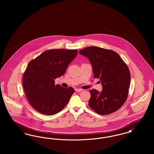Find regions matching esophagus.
<instances>
[{
	"label": "esophagus",
	"mask_w": 154,
	"mask_h": 154,
	"mask_svg": "<svg viewBox=\"0 0 154 154\" xmlns=\"http://www.w3.org/2000/svg\"><path fill=\"white\" fill-rule=\"evenodd\" d=\"M82 91V89H77H77H75V91L77 92H80Z\"/></svg>",
	"instance_id": "34e87169"
}]
</instances>
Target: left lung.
<instances>
[{
  "label": "left lung",
  "instance_id": "obj_1",
  "mask_svg": "<svg viewBox=\"0 0 154 154\" xmlns=\"http://www.w3.org/2000/svg\"><path fill=\"white\" fill-rule=\"evenodd\" d=\"M88 58L94 78L102 85L100 92L90 91L89 107L99 114L108 115L119 109L127 99L131 83L128 67L117 52L97 47H88L79 51Z\"/></svg>",
  "mask_w": 154,
  "mask_h": 154
}]
</instances>
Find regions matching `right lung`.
<instances>
[{
	"mask_svg": "<svg viewBox=\"0 0 154 154\" xmlns=\"http://www.w3.org/2000/svg\"><path fill=\"white\" fill-rule=\"evenodd\" d=\"M77 55V50H50L31 60L23 76V87L30 105L40 113L57 114L68 103L74 89L55 85Z\"/></svg>",
	"mask_w": 154,
	"mask_h": 154,
	"instance_id": "obj_1",
	"label": "right lung"
}]
</instances>
